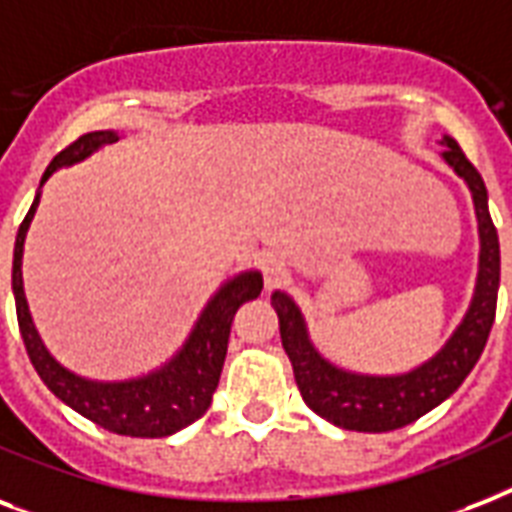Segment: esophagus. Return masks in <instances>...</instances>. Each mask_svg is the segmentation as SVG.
I'll return each instance as SVG.
<instances>
[{
  "mask_svg": "<svg viewBox=\"0 0 512 512\" xmlns=\"http://www.w3.org/2000/svg\"><path fill=\"white\" fill-rule=\"evenodd\" d=\"M261 272H264V285H267V291L280 288V285H285V280H288V269H285V264L280 259L264 261Z\"/></svg>",
  "mask_w": 512,
  "mask_h": 512,
  "instance_id": "esophagus-1",
  "label": "esophagus"
}]
</instances>
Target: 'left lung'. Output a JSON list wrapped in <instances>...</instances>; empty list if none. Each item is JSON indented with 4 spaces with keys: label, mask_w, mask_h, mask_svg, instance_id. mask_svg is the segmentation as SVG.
I'll return each mask as SVG.
<instances>
[{
    "label": "left lung",
    "mask_w": 512,
    "mask_h": 512,
    "mask_svg": "<svg viewBox=\"0 0 512 512\" xmlns=\"http://www.w3.org/2000/svg\"><path fill=\"white\" fill-rule=\"evenodd\" d=\"M443 160L449 162L459 178H465L473 194L481 256H478V280L470 301V310L443 344V350L414 371L398 376L352 374L328 363L310 342L301 310L288 293H272V307L280 320V339L285 355L291 358L293 379L299 384L304 403L328 419L331 425L358 433H387L398 430L427 411L441 406L481 358L489 331L494 326L499 291V237L489 216V194L481 173L473 168L454 138L443 136Z\"/></svg>",
    "instance_id": "obj_1"
}]
</instances>
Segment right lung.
I'll return each mask as SVG.
<instances>
[{
  "label": "right lung",
  "mask_w": 512,
  "mask_h": 512,
  "mask_svg": "<svg viewBox=\"0 0 512 512\" xmlns=\"http://www.w3.org/2000/svg\"><path fill=\"white\" fill-rule=\"evenodd\" d=\"M114 130H95L79 136L74 144H69L63 152L53 157L47 165L42 184L53 176L58 168L82 162L101 146L117 141ZM39 205V192L31 202L29 213L23 219L18 237H15L13 253V293L15 312H18V326H21L23 344L29 352L31 363L42 376V382L58 395V398L71 406L77 414L87 417L95 425H101L109 433L130 435V438H165L186 425H192L208 411L213 400V392L219 387L221 368L227 358L229 331H232V318L243 307L245 301L256 299L264 288V280L253 269L243 275L232 277L221 285L216 296L208 301L202 310L197 326L186 339V344L173 355L170 363L152 371V374L128 379V382H93L85 376L71 374L58 360L47 352V347L39 339L34 320H31L26 293H23V243L26 232L34 219Z\"/></svg>",
  "instance_id": "obj_1"
}]
</instances>
